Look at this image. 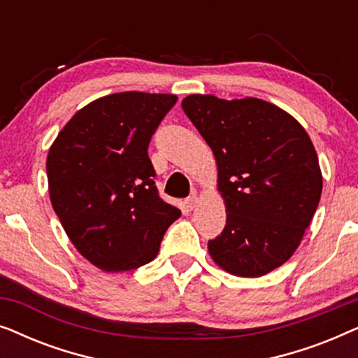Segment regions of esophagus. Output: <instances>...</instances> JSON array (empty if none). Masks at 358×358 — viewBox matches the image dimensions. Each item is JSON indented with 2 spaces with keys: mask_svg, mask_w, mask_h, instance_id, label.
Segmentation results:
<instances>
[{
  "mask_svg": "<svg viewBox=\"0 0 358 358\" xmlns=\"http://www.w3.org/2000/svg\"><path fill=\"white\" fill-rule=\"evenodd\" d=\"M199 205V197L197 195H192V197H189L187 200H185V208L187 210H194L195 207Z\"/></svg>",
  "mask_w": 358,
  "mask_h": 358,
  "instance_id": "esophagus-1",
  "label": "esophagus"
}]
</instances>
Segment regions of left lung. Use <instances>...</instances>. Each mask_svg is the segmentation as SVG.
<instances>
[{"mask_svg": "<svg viewBox=\"0 0 358 358\" xmlns=\"http://www.w3.org/2000/svg\"><path fill=\"white\" fill-rule=\"evenodd\" d=\"M185 115L212 148L227 224L208 241L220 268L262 277L300 246L322 190L315 145L287 110L257 97L190 94Z\"/></svg>", "mask_w": 358, "mask_h": 358, "instance_id": "8db88e82", "label": "left lung"}]
</instances>
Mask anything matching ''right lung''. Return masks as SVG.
I'll return each mask as SVG.
<instances>
[{
	"instance_id": "1",
	"label": "right lung",
	"mask_w": 358,
	"mask_h": 358,
	"mask_svg": "<svg viewBox=\"0 0 358 358\" xmlns=\"http://www.w3.org/2000/svg\"><path fill=\"white\" fill-rule=\"evenodd\" d=\"M178 96L115 92L66 122L47 155L48 195L73 246L104 272L138 268L158 256L180 210L155 185L148 145Z\"/></svg>"
}]
</instances>
